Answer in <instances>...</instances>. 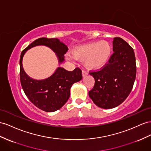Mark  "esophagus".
<instances>
[{
    "mask_svg": "<svg viewBox=\"0 0 151 151\" xmlns=\"http://www.w3.org/2000/svg\"><path fill=\"white\" fill-rule=\"evenodd\" d=\"M87 75H88L87 72H86V71H84V70H82V76H83V77L87 76Z\"/></svg>",
    "mask_w": 151,
    "mask_h": 151,
    "instance_id": "obj_1",
    "label": "esophagus"
}]
</instances>
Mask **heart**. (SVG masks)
I'll list each match as a JSON object with an SVG mask.
<instances>
[{
    "label": "heart",
    "instance_id": "b5f03b06",
    "mask_svg": "<svg viewBox=\"0 0 151 151\" xmlns=\"http://www.w3.org/2000/svg\"><path fill=\"white\" fill-rule=\"evenodd\" d=\"M112 53V46L106 41L87 42L76 46L73 50L71 59L84 61V65L90 70H97L105 66Z\"/></svg>",
    "mask_w": 151,
    "mask_h": 151
}]
</instances>
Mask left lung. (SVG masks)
Here are the masks:
<instances>
[{"mask_svg": "<svg viewBox=\"0 0 151 151\" xmlns=\"http://www.w3.org/2000/svg\"><path fill=\"white\" fill-rule=\"evenodd\" d=\"M113 51L109 63L102 69L89 74L95 83L88 92L90 98L98 106L113 109L124 101L132 90L137 66L133 49L121 37H114Z\"/></svg>", "mask_w": 151, "mask_h": 151, "instance_id": "left-lung-1", "label": "left lung"}]
</instances>
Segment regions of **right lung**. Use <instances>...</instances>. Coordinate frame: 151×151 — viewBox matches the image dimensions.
I'll list each match as a JSON object with an SVG mask.
<instances>
[{"mask_svg": "<svg viewBox=\"0 0 151 151\" xmlns=\"http://www.w3.org/2000/svg\"><path fill=\"white\" fill-rule=\"evenodd\" d=\"M39 45L48 46L52 49L56 54L59 64L64 61V55L68 48L57 38L41 37L23 50L20 55V82L25 95L38 109L46 112H53L60 109L67 102L73 84L82 79V71L76 68L73 71H68L59 67L52 76L46 79L35 80L30 78L23 68V57L28 50Z\"/></svg>", "mask_w": 151, "mask_h": 151, "instance_id": "add662e5", "label": "right lung"}]
</instances>
